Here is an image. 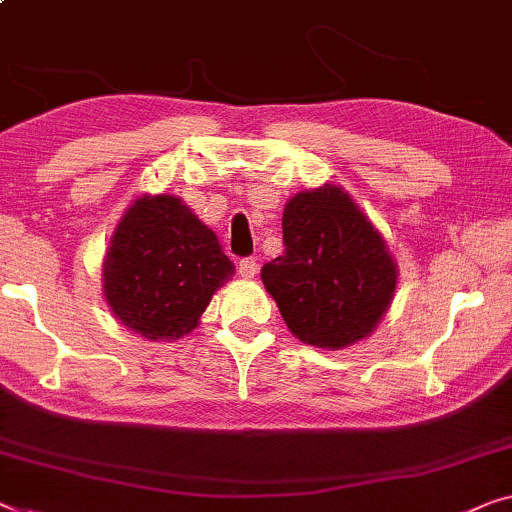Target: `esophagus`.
I'll return each instance as SVG.
<instances>
[{
    "label": "esophagus",
    "mask_w": 512,
    "mask_h": 512,
    "mask_svg": "<svg viewBox=\"0 0 512 512\" xmlns=\"http://www.w3.org/2000/svg\"><path fill=\"white\" fill-rule=\"evenodd\" d=\"M238 274L242 279H254L258 274V263L254 261V258H242L238 265Z\"/></svg>",
    "instance_id": "1"
}]
</instances>
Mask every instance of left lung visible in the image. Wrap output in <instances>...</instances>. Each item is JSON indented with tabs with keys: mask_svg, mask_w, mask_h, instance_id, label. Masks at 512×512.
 Returning <instances> with one entry per match:
<instances>
[{
	"mask_svg": "<svg viewBox=\"0 0 512 512\" xmlns=\"http://www.w3.org/2000/svg\"><path fill=\"white\" fill-rule=\"evenodd\" d=\"M284 254L261 279L288 330L318 348L369 337L397 288V263L365 212L342 187L300 191L281 217Z\"/></svg>",
	"mask_w": 512,
	"mask_h": 512,
	"instance_id": "8db88e82",
	"label": "left lung"
}]
</instances>
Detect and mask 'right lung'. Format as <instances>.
<instances>
[{
	"instance_id": "obj_1",
	"label": "right lung",
	"mask_w": 512,
	"mask_h": 512,
	"mask_svg": "<svg viewBox=\"0 0 512 512\" xmlns=\"http://www.w3.org/2000/svg\"><path fill=\"white\" fill-rule=\"evenodd\" d=\"M233 272L217 235L180 198L145 194L129 205L110 240L103 295L129 330L173 342L196 328Z\"/></svg>"
}]
</instances>
